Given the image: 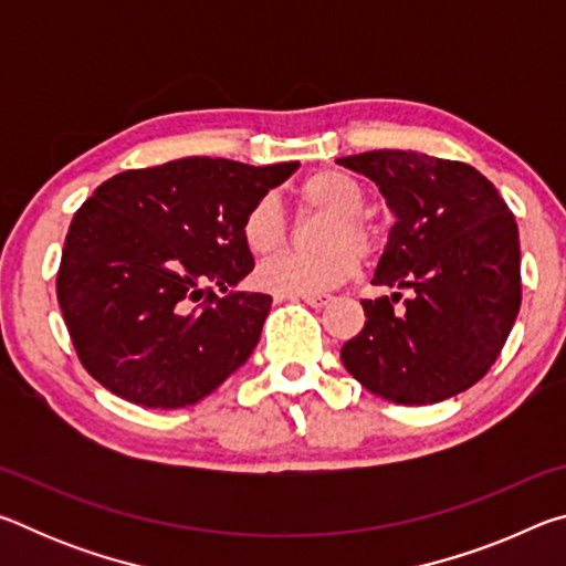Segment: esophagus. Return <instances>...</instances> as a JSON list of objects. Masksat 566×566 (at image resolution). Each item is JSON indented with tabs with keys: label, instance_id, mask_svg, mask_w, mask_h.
I'll return each instance as SVG.
<instances>
[{
	"label": "esophagus",
	"instance_id": "obj_1",
	"mask_svg": "<svg viewBox=\"0 0 566 566\" xmlns=\"http://www.w3.org/2000/svg\"><path fill=\"white\" fill-rule=\"evenodd\" d=\"M286 300H302V302H306L310 306H324V304H329V300L332 296H324V294H304V296H286Z\"/></svg>",
	"mask_w": 566,
	"mask_h": 566
}]
</instances>
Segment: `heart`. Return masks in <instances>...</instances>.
Instances as JSON below:
<instances>
[{
	"label": "heart",
	"instance_id": "1",
	"mask_svg": "<svg viewBox=\"0 0 566 566\" xmlns=\"http://www.w3.org/2000/svg\"><path fill=\"white\" fill-rule=\"evenodd\" d=\"M302 207L332 214L324 232L327 252L317 256L282 254L256 270V284L282 296L319 294L347 282L357 272L359 256H371L379 249V229L361 214L367 205L361 185L347 171L319 169L296 187ZM242 242L260 260L282 252L286 244V219L274 197H260L242 217Z\"/></svg>",
	"mask_w": 566,
	"mask_h": 566
}]
</instances>
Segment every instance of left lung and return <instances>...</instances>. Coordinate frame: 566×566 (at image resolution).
I'll return each mask as SVG.
<instances>
[{"instance_id": "obj_1", "label": "left lung", "mask_w": 566, "mask_h": 566, "mask_svg": "<svg viewBox=\"0 0 566 566\" xmlns=\"http://www.w3.org/2000/svg\"><path fill=\"white\" fill-rule=\"evenodd\" d=\"M379 187L397 217L364 300L349 375L395 405H437L476 385L500 357L522 304L520 229L500 191L464 161L377 149L337 159ZM412 296L396 306L400 290Z\"/></svg>"}]
</instances>
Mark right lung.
Masks as SVG:
<instances>
[{"mask_svg": "<svg viewBox=\"0 0 566 566\" xmlns=\"http://www.w3.org/2000/svg\"><path fill=\"white\" fill-rule=\"evenodd\" d=\"M296 167L185 157L114 175L76 209L56 300L76 357L102 387L132 405L179 409L242 367L272 296L234 290L254 270L239 227Z\"/></svg>", "mask_w": 566, "mask_h": 566, "instance_id": "right-lung-1", "label": "right lung"}]
</instances>
